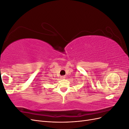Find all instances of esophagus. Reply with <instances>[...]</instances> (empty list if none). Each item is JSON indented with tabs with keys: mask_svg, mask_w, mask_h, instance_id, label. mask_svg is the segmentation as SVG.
Listing matches in <instances>:
<instances>
[{
	"mask_svg": "<svg viewBox=\"0 0 129 129\" xmlns=\"http://www.w3.org/2000/svg\"><path fill=\"white\" fill-rule=\"evenodd\" d=\"M61 79H64L66 77H65V76H62L61 77Z\"/></svg>",
	"mask_w": 129,
	"mask_h": 129,
	"instance_id": "1",
	"label": "esophagus"
}]
</instances>
